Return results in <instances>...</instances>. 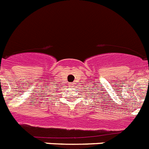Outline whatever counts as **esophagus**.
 Listing matches in <instances>:
<instances>
[{
  "mask_svg": "<svg viewBox=\"0 0 149 149\" xmlns=\"http://www.w3.org/2000/svg\"><path fill=\"white\" fill-rule=\"evenodd\" d=\"M71 85H72V87H74V86H75V83H72L71 84Z\"/></svg>",
  "mask_w": 149,
  "mask_h": 149,
  "instance_id": "obj_1",
  "label": "esophagus"
}]
</instances>
